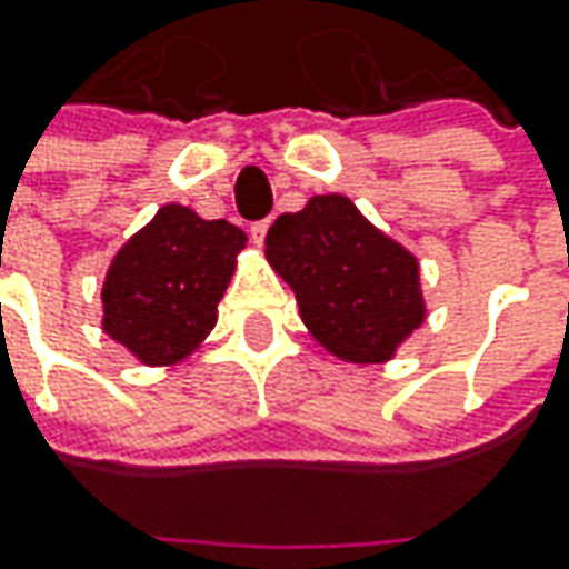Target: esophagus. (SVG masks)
Masks as SVG:
<instances>
[{"label":"esophagus","mask_w":569,"mask_h":569,"mask_svg":"<svg viewBox=\"0 0 569 569\" xmlns=\"http://www.w3.org/2000/svg\"><path fill=\"white\" fill-rule=\"evenodd\" d=\"M266 233H269V218H266V221H252V224H250L252 243H259V247H262V240H266Z\"/></svg>","instance_id":"esophagus-1"}]
</instances>
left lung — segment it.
Wrapping results in <instances>:
<instances>
[{
	"instance_id": "1",
	"label": "left lung",
	"mask_w": 569,
	"mask_h": 569,
	"mask_svg": "<svg viewBox=\"0 0 569 569\" xmlns=\"http://www.w3.org/2000/svg\"><path fill=\"white\" fill-rule=\"evenodd\" d=\"M266 256L295 288L313 339L341 361H386L425 319L415 256L345 196H313L303 211L281 214Z\"/></svg>"
}]
</instances>
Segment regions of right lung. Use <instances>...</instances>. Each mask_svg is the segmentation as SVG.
<instances>
[{
    "mask_svg": "<svg viewBox=\"0 0 569 569\" xmlns=\"http://www.w3.org/2000/svg\"><path fill=\"white\" fill-rule=\"evenodd\" d=\"M247 233L164 206L113 259L103 281V329L144 363H173L218 319L233 259Z\"/></svg>",
    "mask_w": 569,
    "mask_h": 569,
    "instance_id": "add662e5",
    "label": "right lung"
}]
</instances>
